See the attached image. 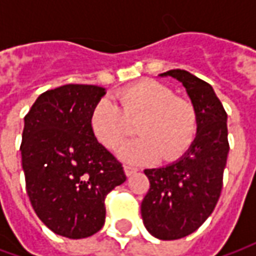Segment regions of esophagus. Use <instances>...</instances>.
<instances>
[{
  "label": "esophagus",
  "instance_id": "34e87169",
  "mask_svg": "<svg viewBox=\"0 0 256 256\" xmlns=\"http://www.w3.org/2000/svg\"><path fill=\"white\" fill-rule=\"evenodd\" d=\"M123 168H124V174H126L128 177H130L132 174H134V172H137V168H136V167L128 166V164H124V166H123Z\"/></svg>",
  "mask_w": 256,
  "mask_h": 256
}]
</instances>
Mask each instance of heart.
<instances>
[{
	"instance_id": "1",
	"label": "heart",
	"mask_w": 256,
	"mask_h": 256,
	"mask_svg": "<svg viewBox=\"0 0 256 256\" xmlns=\"http://www.w3.org/2000/svg\"><path fill=\"white\" fill-rule=\"evenodd\" d=\"M116 100L118 106L98 101L90 115L92 130L106 148L119 150L133 132L132 123L138 120L136 132L141 137L120 150L124 160L148 163L160 156L172 162L188 150L198 128L192 102L174 97L170 88L152 79L123 88Z\"/></svg>"
}]
</instances>
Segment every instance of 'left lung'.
I'll list each match as a JSON object with an SVG mask.
<instances>
[{"mask_svg": "<svg viewBox=\"0 0 256 256\" xmlns=\"http://www.w3.org/2000/svg\"><path fill=\"white\" fill-rule=\"evenodd\" d=\"M186 89L198 115V133L181 159L159 168H146L150 189L141 215L150 234L177 240L198 230L214 211L222 190L229 154L228 115L211 84L185 70H170Z\"/></svg>", "mask_w": 256, "mask_h": 256, "instance_id": "left-lung-1", "label": "left lung"}]
</instances>
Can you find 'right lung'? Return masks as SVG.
I'll list each match as a JSON object with an SVG mask.
<instances>
[{
	"mask_svg": "<svg viewBox=\"0 0 256 256\" xmlns=\"http://www.w3.org/2000/svg\"><path fill=\"white\" fill-rule=\"evenodd\" d=\"M106 89L64 84L42 93L24 116L22 166L38 218L56 234L84 238L106 222V198L126 181L122 163L90 126Z\"/></svg>",
	"mask_w": 256,
	"mask_h": 256,
	"instance_id": "1",
	"label": "right lung"
}]
</instances>
